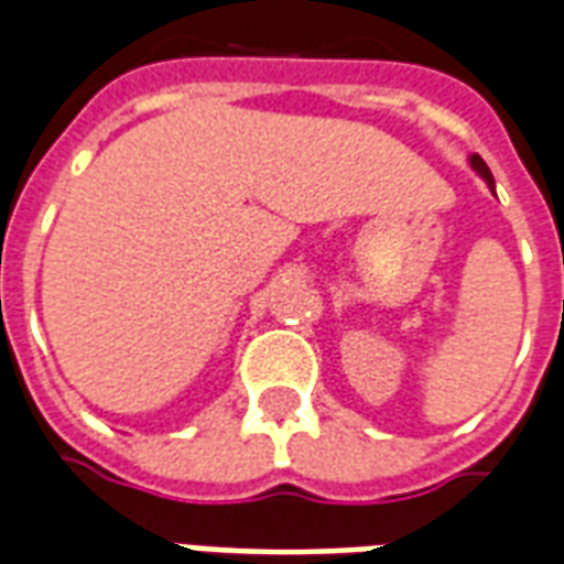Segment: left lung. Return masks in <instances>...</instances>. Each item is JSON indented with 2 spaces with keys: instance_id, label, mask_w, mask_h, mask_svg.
<instances>
[{
  "instance_id": "left-lung-1",
  "label": "left lung",
  "mask_w": 564,
  "mask_h": 564,
  "mask_svg": "<svg viewBox=\"0 0 564 564\" xmlns=\"http://www.w3.org/2000/svg\"><path fill=\"white\" fill-rule=\"evenodd\" d=\"M467 163H470V170L480 175L482 182H486V185L495 191V178H492V173H489V166H486V161H482L480 154H470V158H467Z\"/></svg>"
}]
</instances>
